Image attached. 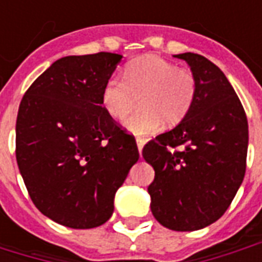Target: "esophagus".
<instances>
[{
	"label": "esophagus",
	"mask_w": 262,
	"mask_h": 262,
	"mask_svg": "<svg viewBox=\"0 0 262 262\" xmlns=\"http://www.w3.org/2000/svg\"><path fill=\"white\" fill-rule=\"evenodd\" d=\"M136 144H137V150H139V154H140L142 153L143 146H144V140H143V139H140V137H137Z\"/></svg>",
	"instance_id": "obj_1"
}]
</instances>
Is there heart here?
Segmentation results:
<instances>
[{"label": "heart", "mask_w": 262, "mask_h": 262, "mask_svg": "<svg viewBox=\"0 0 262 262\" xmlns=\"http://www.w3.org/2000/svg\"><path fill=\"white\" fill-rule=\"evenodd\" d=\"M198 92L195 75L170 61L144 56L127 63L123 80L111 77L103 84L101 103L112 119L120 120L136 106L140 109L123 122L127 132L146 136L167 125L180 123L192 108Z\"/></svg>", "instance_id": "heart-1"}]
</instances>
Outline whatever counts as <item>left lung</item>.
<instances>
[{"mask_svg": "<svg viewBox=\"0 0 262 262\" xmlns=\"http://www.w3.org/2000/svg\"><path fill=\"white\" fill-rule=\"evenodd\" d=\"M174 57L191 67L196 98L172 130L143 147V159L156 172L148 185L154 217L171 230L193 231L222 217L236 196L246 172L248 123L217 66L196 53Z\"/></svg>", "mask_w": 262, "mask_h": 262, "instance_id": "left-lung-1", "label": "left lung"}]
</instances>
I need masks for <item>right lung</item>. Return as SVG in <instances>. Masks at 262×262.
Masks as SVG:
<instances>
[{"label":"right lung","instance_id":"1","mask_svg":"<svg viewBox=\"0 0 262 262\" xmlns=\"http://www.w3.org/2000/svg\"><path fill=\"white\" fill-rule=\"evenodd\" d=\"M123 56H67L37 77L16 118V161L40 212L71 229H92L139 160L136 140L108 116L103 84Z\"/></svg>","mask_w":262,"mask_h":262}]
</instances>
